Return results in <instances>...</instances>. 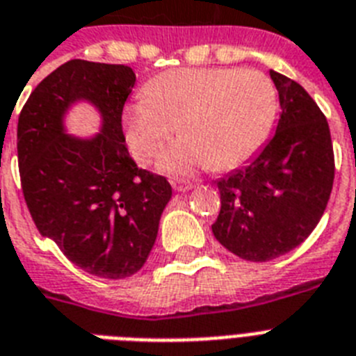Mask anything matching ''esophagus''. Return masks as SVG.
Here are the masks:
<instances>
[{
    "instance_id": "1",
    "label": "esophagus",
    "mask_w": 356,
    "mask_h": 356,
    "mask_svg": "<svg viewBox=\"0 0 356 356\" xmlns=\"http://www.w3.org/2000/svg\"><path fill=\"white\" fill-rule=\"evenodd\" d=\"M172 187H175V191H178V193H185V191L193 189L195 184L191 180H172Z\"/></svg>"
}]
</instances>
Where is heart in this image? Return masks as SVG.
Masks as SVG:
<instances>
[{"label":"heart","instance_id":"b5f03b06","mask_svg":"<svg viewBox=\"0 0 356 356\" xmlns=\"http://www.w3.org/2000/svg\"><path fill=\"white\" fill-rule=\"evenodd\" d=\"M278 108L273 79L252 69H175L152 78L123 111L132 156L147 163L163 151L180 125V142L161 154L158 167L189 175L211 165L227 171L266 142Z\"/></svg>","mask_w":356,"mask_h":356}]
</instances>
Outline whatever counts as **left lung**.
<instances>
[{
  "label": "left lung",
  "instance_id": "left-lung-1",
  "mask_svg": "<svg viewBox=\"0 0 356 356\" xmlns=\"http://www.w3.org/2000/svg\"><path fill=\"white\" fill-rule=\"evenodd\" d=\"M280 98L277 132L248 165L216 181L213 234L249 262H269L300 245L322 218L334 180L324 113L302 85L271 70Z\"/></svg>",
  "mask_w": 356,
  "mask_h": 356
}]
</instances>
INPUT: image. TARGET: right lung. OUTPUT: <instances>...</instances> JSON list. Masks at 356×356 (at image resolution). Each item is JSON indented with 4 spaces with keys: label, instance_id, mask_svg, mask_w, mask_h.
<instances>
[{
    "label": "right lung",
    "instance_id": "1",
    "mask_svg": "<svg viewBox=\"0 0 356 356\" xmlns=\"http://www.w3.org/2000/svg\"><path fill=\"white\" fill-rule=\"evenodd\" d=\"M134 81L127 65L70 60L32 90L17 120L22 191L38 231L108 280L142 269L172 196L165 176L140 169L125 147L122 113ZM79 99L102 114L94 138L65 134L63 116Z\"/></svg>",
    "mask_w": 356,
    "mask_h": 356
}]
</instances>
